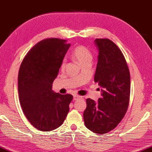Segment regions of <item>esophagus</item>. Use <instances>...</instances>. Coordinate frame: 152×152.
Here are the masks:
<instances>
[{
	"mask_svg": "<svg viewBox=\"0 0 152 152\" xmlns=\"http://www.w3.org/2000/svg\"><path fill=\"white\" fill-rule=\"evenodd\" d=\"M80 98H82V96H78V95H74V100H78V99H80Z\"/></svg>",
	"mask_w": 152,
	"mask_h": 152,
	"instance_id": "1",
	"label": "esophagus"
}]
</instances>
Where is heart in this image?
<instances>
[{"instance_id": "obj_1", "label": "heart", "mask_w": 152, "mask_h": 152, "mask_svg": "<svg viewBox=\"0 0 152 152\" xmlns=\"http://www.w3.org/2000/svg\"><path fill=\"white\" fill-rule=\"evenodd\" d=\"M72 56L80 64L85 61L92 60V54L91 52L84 46L76 47L72 52ZM65 66V61H63L61 64V68H64Z\"/></svg>"}]
</instances>
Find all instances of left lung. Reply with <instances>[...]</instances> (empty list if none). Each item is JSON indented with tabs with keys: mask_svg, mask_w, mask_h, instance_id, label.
Returning a JSON list of instances; mask_svg holds the SVG:
<instances>
[{
	"mask_svg": "<svg viewBox=\"0 0 152 152\" xmlns=\"http://www.w3.org/2000/svg\"><path fill=\"white\" fill-rule=\"evenodd\" d=\"M94 44L98 50L94 82L100 87L101 98L98 102L87 98L83 118L87 129L102 134L116 128L127 112L130 74L123 53L114 42L100 38Z\"/></svg>",
	"mask_w": 152,
	"mask_h": 152,
	"instance_id": "obj_1",
	"label": "left lung"
}]
</instances>
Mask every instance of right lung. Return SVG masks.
Masks as SVG:
<instances>
[{"label": "right lung", "mask_w": 152, "mask_h": 152, "mask_svg": "<svg viewBox=\"0 0 152 152\" xmlns=\"http://www.w3.org/2000/svg\"><path fill=\"white\" fill-rule=\"evenodd\" d=\"M70 45L58 38L42 40L25 56L18 72L19 100L23 113L34 127L50 132L60 127L73 99L52 90Z\"/></svg>", "instance_id": "obj_1"}]
</instances>
